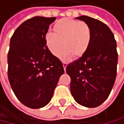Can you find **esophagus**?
<instances>
[{"label":"esophagus","mask_w":124,"mask_h":124,"mask_svg":"<svg viewBox=\"0 0 124 124\" xmlns=\"http://www.w3.org/2000/svg\"><path fill=\"white\" fill-rule=\"evenodd\" d=\"M62 65H63V68H64V70H66V66H67V63H66V62H63V63H62Z\"/></svg>","instance_id":"1"}]
</instances>
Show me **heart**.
<instances>
[{
	"label": "heart",
	"mask_w": 124,
	"mask_h": 124,
	"mask_svg": "<svg viewBox=\"0 0 124 124\" xmlns=\"http://www.w3.org/2000/svg\"><path fill=\"white\" fill-rule=\"evenodd\" d=\"M53 30L54 34L45 35L46 46L54 56H58L63 46L66 47L60 55L62 61L71 60L74 55L78 58L82 57L89 49L92 34L86 23L64 18L55 23Z\"/></svg>",
	"instance_id": "1"
}]
</instances>
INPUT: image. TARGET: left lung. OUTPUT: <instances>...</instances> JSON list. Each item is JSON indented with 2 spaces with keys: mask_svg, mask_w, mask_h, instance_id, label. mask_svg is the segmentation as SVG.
I'll return each instance as SVG.
<instances>
[{
  "mask_svg": "<svg viewBox=\"0 0 124 124\" xmlns=\"http://www.w3.org/2000/svg\"><path fill=\"white\" fill-rule=\"evenodd\" d=\"M76 19L91 29V42L86 53L66 66L70 92L75 101L96 108L106 101L114 85L118 54L114 35L105 23L86 16Z\"/></svg>",
  "mask_w": 124,
  "mask_h": 124,
  "instance_id": "obj_1",
  "label": "left lung"
}]
</instances>
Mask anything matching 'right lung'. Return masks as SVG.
I'll return each mask as SVG.
<instances>
[{
	"label": "right lung",
	"instance_id": "add662e5",
	"mask_svg": "<svg viewBox=\"0 0 124 124\" xmlns=\"http://www.w3.org/2000/svg\"><path fill=\"white\" fill-rule=\"evenodd\" d=\"M56 17L35 16L24 21L10 40L8 77L16 96L30 108H40L51 101L61 75L62 62L45 43L49 26Z\"/></svg>",
	"mask_w": 124,
	"mask_h": 124
}]
</instances>
